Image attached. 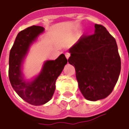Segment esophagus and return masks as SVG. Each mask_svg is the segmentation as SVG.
Returning <instances> with one entry per match:
<instances>
[{
  "mask_svg": "<svg viewBox=\"0 0 129 129\" xmlns=\"http://www.w3.org/2000/svg\"><path fill=\"white\" fill-rule=\"evenodd\" d=\"M65 55H66V58H69V56H71V54H70L69 52H66V53H65Z\"/></svg>",
  "mask_w": 129,
  "mask_h": 129,
  "instance_id": "obj_1",
  "label": "esophagus"
}]
</instances>
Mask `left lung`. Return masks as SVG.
<instances>
[{
  "mask_svg": "<svg viewBox=\"0 0 129 129\" xmlns=\"http://www.w3.org/2000/svg\"><path fill=\"white\" fill-rule=\"evenodd\" d=\"M69 63L75 68L80 91L89 101L109 96L121 71V58L115 38L105 27L95 24L94 33L83 35L70 48Z\"/></svg>",
  "mask_w": 129,
  "mask_h": 129,
  "instance_id": "left-lung-1",
  "label": "left lung"
}]
</instances>
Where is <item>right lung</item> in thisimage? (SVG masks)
I'll return each mask as SVG.
<instances>
[{"mask_svg": "<svg viewBox=\"0 0 129 129\" xmlns=\"http://www.w3.org/2000/svg\"><path fill=\"white\" fill-rule=\"evenodd\" d=\"M44 30L40 26H32L18 33L9 57V79L12 86L21 99L33 105H41L52 99L57 77L61 73L68 60L62 54L54 61L45 63L41 73L31 82L21 77V66L29 46Z\"/></svg>", "mask_w": 129, "mask_h": 129, "instance_id": "right-lung-1", "label": "right lung"}]
</instances>
